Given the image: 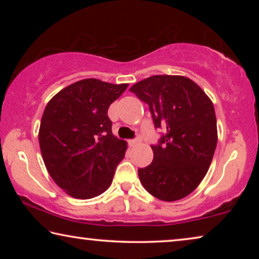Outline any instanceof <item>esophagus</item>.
Listing matches in <instances>:
<instances>
[{"label":"esophagus","instance_id":"esophagus-1","mask_svg":"<svg viewBox=\"0 0 259 259\" xmlns=\"http://www.w3.org/2000/svg\"><path fill=\"white\" fill-rule=\"evenodd\" d=\"M140 139L139 137H137V138H135V139H131V140H129V145L130 146H135V145H137V144H139L140 143Z\"/></svg>","mask_w":259,"mask_h":259}]
</instances>
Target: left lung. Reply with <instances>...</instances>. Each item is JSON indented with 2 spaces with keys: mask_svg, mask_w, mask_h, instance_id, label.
<instances>
[{
  "mask_svg": "<svg viewBox=\"0 0 259 259\" xmlns=\"http://www.w3.org/2000/svg\"><path fill=\"white\" fill-rule=\"evenodd\" d=\"M146 103L155 128H164L159 145L151 146L153 161L138 169L145 190L159 200L185 198L199 186L217 145L213 104L191 78L154 75L130 88Z\"/></svg>",
  "mask_w": 259,
  "mask_h": 259,
  "instance_id": "obj_1",
  "label": "left lung"
}]
</instances>
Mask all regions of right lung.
<instances>
[{
	"label": "right lung",
	"mask_w": 259,
	"mask_h": 259,
	"mask_svg": "<svg viewBox=\"0 0 259 259\" xmlns=\"http://www.w3.org/2000/svg\"><path fill=\"white\" fill-rule=\"evenodd\" d=\"M128 84L84 78L47 104L38 142L48 172L75 199H91L111 186L126 142L112 134L107 109Z\"/></svg>",
	"instance_id": "1"
}]
</instances>
